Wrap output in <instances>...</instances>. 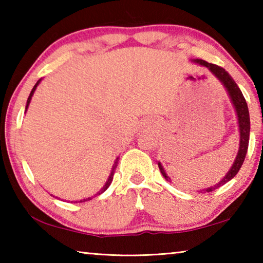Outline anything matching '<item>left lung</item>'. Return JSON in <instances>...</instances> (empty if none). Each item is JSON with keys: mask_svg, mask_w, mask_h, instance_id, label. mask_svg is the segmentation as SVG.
Segmentation results:
<instances>
[{"mask_svg": "<svg viewBox=\"0 0 263 263\" xmlns=\"http://www.w3.org/2000/svg\"><path fill=\"white\" fill-rule=\"evenodd\" d=\"M195 64H199L204 66V67L209 68V70L215 75V77L219 80L221 82L222 86L225 87L226 91L230 96V100L232 102V104L235 109V112H237V117H238V124H239V136H240V144H239V149H238V154L235 157L234 162L232 164V167L230 168V171L228 172L222 180L218 182L217 184L208 186L206 189L199 190V191H204V193H211V191L216 190L219 188V186L224 185L225 183H228L230 180H232L233 177L238 174L239 169L241 168L243 160L246 158V153L248 149V142H249V131H251V121H249V112H248V106L246 103V100L242 95L241 90H240L239 87L237 86V83L234 82V80L232 77L226 72L224 68L219 67V66L213 65V64H209V62L204 61L202 59H193L191 60ZM158 166L160 172H161L162 176L166 179L167 181H171L168 175L164 172V169L162 167V164L158 162Z\"/></svg>", "mask_w": 263, "mask_h": 263, "instance_id": "left-lung-1", "label": "left lung"}]
</instances>
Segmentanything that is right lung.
<instances>
[{
    "label": "right lung",
    "mask_w": 263,
    "mask_h": 263,
    "mask_svg": "<svg viewBox=\"0 0 263 263\" xmlns=\"http://www.w3.org/2000/svg\"><path fill=\"white\" fill-rule=\"evenodd\" d=\"M41 81H42V79H39L38 81H37V83L34 84V87L32 88V90H31V92H30V95H29V99H28V101H26V106H25V112H26V110H28V108H29V104H30V102H31V99H32V96H33V94H34V91H35V89H37V87H38V84L41 83ZM118 159L119 158H117L115 160V163H114V166H112V169H111V173H110V175H109V177H108V181L105 182V184L103 185V188H102L99 193H97L96 195H101L102 193H104V191L109 188V185L111 184V182H112V180H114V175H115V169H116V167H117V164H118ZM95 195V196H96ZM53 197H54V196H53ZM92 197H88V198H83V199H81V201H75L74 203H82V202H87V201H90Z\"/></svg>",
    "instance_id": "obj_1"
}]
</instances>
